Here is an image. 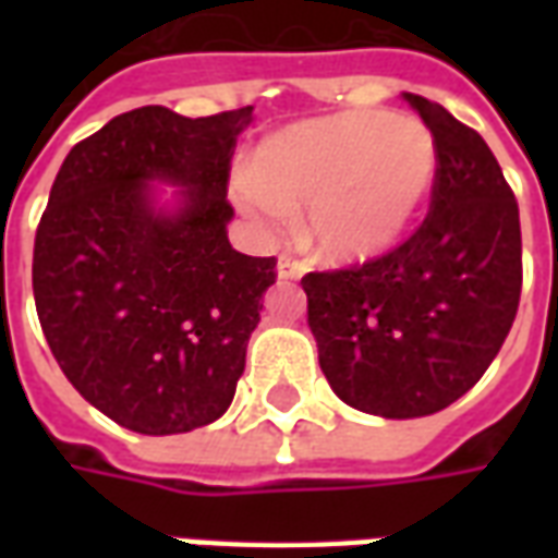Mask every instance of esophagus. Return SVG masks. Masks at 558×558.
I'll return each mask as SVG.
<instances>
[{"label": "esophagus", "instance_id": "1", "mask_svg": "<svg viewBox=\"0 0 558 558\" xmlns=\"http://www.w3.org/2000/svg\"><path fill=\"white\" fill-rule=\"evenodd\" d=\"M304 275V263H299L295 256L283 254L278 259V278L280 280H295Z\"/></svg>", "mask_w": 558, "mask_h": 558}]
</instances>
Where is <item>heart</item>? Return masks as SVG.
I'll return each instance as SVG.
<instances>
[{
  "label": "heart",
  "instance_id": "obj_1",
  "mask_svg": "<svg viewBox=\"0 0 558 558\" xmlns=\"http://www.w3.org/2000/svg\"><path fill=\"white\" fill-rule=\"evenodd\" d=\"M439 151L412 116L347 110L268 134L232 199L263 230L304 211V235L326 263L350 266L395 251L424 215Z\"/></svg>",
  "mask_w": 558,
  "mask_h": 558
}]
</instances>
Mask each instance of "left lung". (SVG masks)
Listing matches in <instances>:
<instances>
[{
	"label": "left lung",
	"instance_id": "1",
	"mask_svg": "<svg viewBox=\"0 0 558 558\" xmlns=\"http://www.w3.org/2000/svg\"><path fill=\"white\" fill-rule=\"evenodd\" d=\"M430 128L439 175L410 242L347 271L304 275L319 367L347 407L421 418L490 367L520 304V211L499 160L439 104L403 92Z\"/></svg>",
	"mask_w": 558,
	"mask_h": 558
}]
</instances>
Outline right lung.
I'll list each match as a JSON object with an SVG mask.
<instances>
[{"mask_svg":"<svg viewBox=\"0 0 558 558\" xmlns=\"http://www.w3.org/2000/svg\"><path fill=\"white\" fill-rule=\"evenodd\" d=\"M251 122L254 107H140L71 148L50 187L32 256L44 338L128 430L187 433L230 410L275 283V256L227 239L230 158Z\"/></svg>","mask_w":558,"mask_h":558,"instance_id":"1","label":"right lung"}]
</instances>
